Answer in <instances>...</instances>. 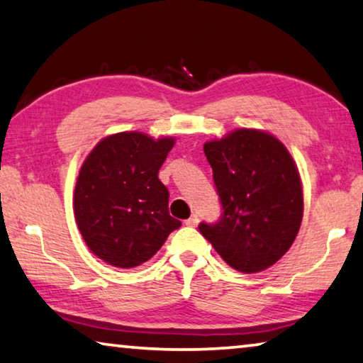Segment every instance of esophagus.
Instances as JSON below:
<instances>
[{
    "instance_id": "esophagus-1",
    "label": "esophagus",
    "mask_w": 363,
    "mask_h": 363,
    "mask_svg": "<svg viewBox=\"0 0 363 363\" xmlns=\"http://www.w3.org/2000/svg\"><path fill=\"white\" fill-rule=\"evenodd\" d=\"M196 224H199V216H196V214H192V216L186 220V225L189 227H195Z\"/></svg>"
}]
</instances>
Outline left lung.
Segmentation results:
<instances>
[{
  "label": "left lung",
  "mask_w": 363,
  "mask_h": 363,
  "mask_svg": "<svg viewBox=\"0 0 363 363\" xmlns=\"http://www.w3.org/2000/svg\"><path fill=\"white\" fill-rule=\"evenodd\" d=\"M223 216L200 233L232 269L255 274L284 256L304 211L303 184L290 152L266 131L240 128L203 145Z\"/></svg>",
  "instance_id": "8db88e82"
}]
</instances>
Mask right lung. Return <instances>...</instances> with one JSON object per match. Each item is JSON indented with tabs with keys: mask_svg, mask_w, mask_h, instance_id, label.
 <instances>
[{
	"mask_svg": "<svg viewBox=\"0 0 363 363\" xmlns=\"http://www.w3.org/2000/svg\"><path fill=\"white\" fill-rule=\"evenodd\" d=\"M174 138L144 133L104 138L79 168L73 210L84 243L110 266L149 261L181 220L169 216L168 189L158 179Z\"/></svg>",
	"mask_w": 363,
	"mask_h": 363,
	"instance_id": "right-lung-1",
	"label": "right lung"
}]
</instances>
